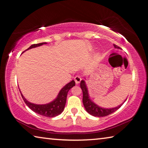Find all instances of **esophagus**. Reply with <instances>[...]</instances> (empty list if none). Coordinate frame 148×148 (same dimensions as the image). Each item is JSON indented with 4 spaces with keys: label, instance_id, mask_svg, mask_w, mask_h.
Wrapping results in <instances>:
<instances>
[{
    "label": "esophagus",
    "instance_id": "obj_1",
    "mask_svg": "<svg viewBox=\"0 0 148 148\" xmlns=\"http://www.w3.org/2000/svg\"><path fill=\"white\" fill-rule=\"evenodd\" d=\"M82 80V78L79 76H76L74 77V81L76 84H78Z\"/></svg>",
    "mask_w": 148,
    "mask_h": 148
}]
</instances>
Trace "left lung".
<instances>
[{
    "instance_id": "left-lung-1",
    "label": "left lung",
    "mask_w": 148,
    "mask_h": 148,
    "mask_svg": "<svg viewBox=\"0 0 148 148\" xmlns=\"http://www.w3.org/2000/svg\"><path fill=\"white\" fill-rule=\"evenodd\" d=\"M114 47L116 49H120L119 47H118L114 44ZM80 88L83 92L84 106L85 107L86 111L88 112L89 114H90L91 115L94 116L101 117V116H105L109 115V114H111L112 112H115L116 110H118L119 108L122 106V105L123 104V103L120 105H119V106L116 107L111 108V109H104V108L100 107L99 106H98L97 105L94 103L90 99V96H89V94H88V88H87L86 82L84 80L81 81Z\"/></svg>"
}]
</instances>
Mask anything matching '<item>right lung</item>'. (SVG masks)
I'll use <instances>...</instances> for the list:
<instances>
[{"label": "right lung", "mask_w": 148, "mask_h": 148, "mask_svg": "<svg viewBox=\"0 0 148 148\" xmlns=\"http://www.w3.org/2000/svg\"><path fill=\"white\" fill-rule=\"evenodd\" d=\"M47 43H41L37 44H34L32 45L28 48L27 50L32 48L37 47L41 46L42 45L46 44ZM25 50V51H27ZM24 52V51H23ZM75 86V82L74 80H72L70 82L67 84L65 86L63 87L58 93L57 97L56 99L53 101L52 102L49 103L45 105H37L34 104L32 103H30L23 97V95L21 93L22 97L23 98V101H24L25 103L27 105V107L30 108L33 111L36 112V113L41 114L42 116H47V117H55L56 116H58L63 111L64 109L66 101V97L67 94L70 89H71L72 87Z\"/></svg>", "instance_id": "obj_1"}]
</instances>
